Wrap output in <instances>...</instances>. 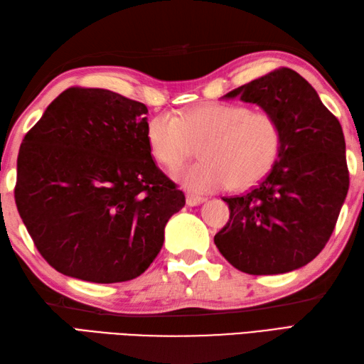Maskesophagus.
Listing matches in <instances>:
<instances>
[{"label":"esophagus","mask_w":364,"mask_h":364,"mask_svg":"<svg viewBox=\"0 0 364 364\" xmlns=\"http://www.w3.org/2000/svg\"><path fill=\"white\" fill-rule=\"evenodd\" d=\"M206 202L205 197H200V196H194V194H188L186 196V205L188 206H198Z\"/></svg>","instance_id":"esophagus-1"}]
</instances>
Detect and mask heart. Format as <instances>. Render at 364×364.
<instances>
[{"label": "heart", "instance_id": "heart-1", "mask_svg": "<svg viewBox=\"0 0 364 364\" xmlns=\"http://www.w3.org/2000/svg\"><path fill=\"white\" fill-rule=\"evenodd\" d=\"M145 134L151 156L168 168L194 156L200 146L203 159L173 173L194 192L253 186L275 164L283 139L272 114L233 103L203 105L178 119L158 114Z\"/></svg>", "mask_w": 364, "mask_h": 364}]
</instances>
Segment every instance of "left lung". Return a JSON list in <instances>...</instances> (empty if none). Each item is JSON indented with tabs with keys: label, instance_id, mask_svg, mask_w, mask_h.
Instances as JSON below:
<instances>
[{
	"label": "left lung",
	"instance_id": "left-lung-1",
	"mask_svg": "<svg viewBox=\"0 0 364 364\" xmlns=\"http://www.w3.org/2000/svg\"><path fill=\"white\" fill-rule=\"evenodd\" d=\"M272 114L282 149L257 188L223 198L230 220L214 244L231 266L250 275H277L313 261L326 247L349 191L341 123L305 78L280 68L228 92Z\"/></svg>",
	"mask_w": 364,
	"mask_h": 364
}]
</instances>
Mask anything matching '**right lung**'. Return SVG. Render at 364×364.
Listing matches in <instances>:
<instances>
[{
  "label": "right lung",
  "mask_w": 364,
  "mask_h": 364,
  "mask_svg": "<svg viewBox=\"0 0 364 364\" xmlns=\"http://www.w3.org/2000/svg\"><path fill=\"white\" fill-rule=\"evenodd\" d=\"M144 103L106 89L72 87L23 139L15 203L58 272L92 283L144 274L186 203L146 144Z\"/></svg>",
  "instance_id": "right-lung-1"
}]
</instances>
